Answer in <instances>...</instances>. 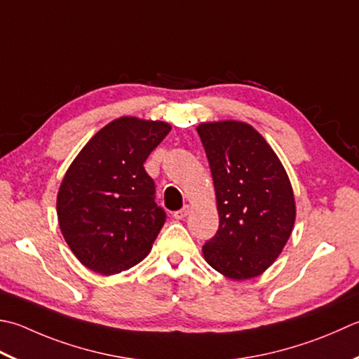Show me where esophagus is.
I'll use <instances>...</instances> for the list:
<instances>
[{
    "instance_id": "34e87169",
    "label": "esophagus",
    "mask_w": 359,
    "mask_h": 359,
    "mask_svg": "<svg viewBox=\"0 0 359 359\" xmlns=\"http://www.w3.org/2000/svg\"><path fill=\"white\" fill-rule=\"evenodd\" d=\"M188 213H189V207L185 205L184 208H180V210H177V212H174L172 216L175 217V219H184V217L188 216Z\"/></svg>"
}]
</instances>
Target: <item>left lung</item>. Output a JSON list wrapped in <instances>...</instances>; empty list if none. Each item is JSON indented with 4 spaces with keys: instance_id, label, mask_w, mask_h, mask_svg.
<instances>
[{
    "instance_id": "left-lung-1",
    "label": "left lung",
    "mask_w": 359,
    "mask_h": 359,
    "mask_svg": "<svg viewBox=\"0 0 359 359\" xmlns=\"http://www.w3.org/2000/svg\"><path fill=\"white\" fill-rule=\"evenodd\" d=\"M216 189L219 227L202 252L231 280L263 273L276 262L296 221V202L276 152L252 126L238 121L198 128Z\"/></svg>"
}]
</instances>
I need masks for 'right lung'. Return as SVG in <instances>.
<instances>
[{
	"instance_id": "obj_1",
	"label": "right lung",
	"mask_w": 359,
	"mask_h": 359,
	"mask_svg": "<svg viewBox=\"0 0 359 359\" xmlns=\"http://www.w3.org/2000/svg\"><path fill=\"white\" fill-rule=\"evenodd\" d=\"M170 130L168 123L118 118L68 168L57 194L59 226L86 268L111 276L149 254L166 213L143 165Z\"/></svg>"
}]
</instances>
